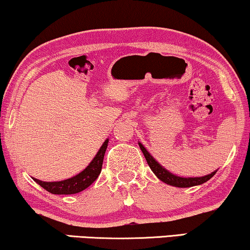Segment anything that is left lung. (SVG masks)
<instances>
[{
  "label": "left lung",
  "mask_w": 250,
  "mask_h": 250,
  "mask_svg": "<svg viewBox=\"0 0 250 250\" xmlns=\"http://www.w3.org/2000/svg\"><path fill=\"white\" fill-rule=\"evenodd\" d=\"M139 146L141 149V151L143 152V155L146 157V163L155 175L158 177L160 181H163L164 183L169 184L172 187H176V188H191V187H196V186H200L205 182H207L208 180H210L215 174H216L217 169L211 172L210 174H207L205 176H199V177H183V176H177L175 174L170 173L169 170H167L165 167H163L160 164L157 162V160L153 158V157L150 155L148 152V150L145 148V146L142 145L141 142H139Z\"/></svg>",
  "instance_id": "obj_1"
}]
</instances>
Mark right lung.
<instances>
[{"label":"right lung","mask_w":250,"mask_h":250,"mask_svg":"<svg viewBox=\"0 0 250 250\" xmlns=\"http://www.w3.org/2000/svg\"><path fill=\"white\" fill-rule=\"evenodd\" d=\"M108 142L109 139L102 143L101 148L99 149V151L97 152L94 158L92 159V162L85 167V169L78 173L77 175L63 181H57V182H44V181L35 179V177H33V180L37 184H40L43 189H45L53 194H74L81 192V191L90 187L98 179V176L100 175Z\"/></svg>","instance_id":"right-lung-1"}]
</instances>
